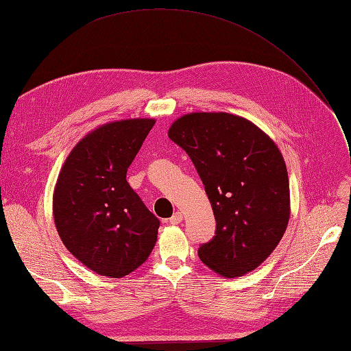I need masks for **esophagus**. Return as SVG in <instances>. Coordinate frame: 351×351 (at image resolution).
Returning <instances> with one entry per match:
<instances>
[{"label": "esophagus", "mask_w": 351, "mask_h": 351, "mask_svg": "<svg viewBox=\"0 0 351 351\" xmlns=\"http://www.w3.org/2000/svg\"><path fill=\"white\" fill-rule=\"evenodd\" d=\"M182 220H183V215H182V213H180V211H176L174 215L169 217V223H171V225H178Z\"/></svg>", "instance_id": "esophagus-1"}]
</instances>
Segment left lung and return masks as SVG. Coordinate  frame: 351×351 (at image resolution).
<instances>
[{
    "mask_svg": "<svg viewBox=\"0 0 351 351\" xmlns=\"http://www.w3.org/2000/svg\"><path fill=\"white\" fill-rule=\"evenodd\" d=\"M198 171L216 219V235L199 259L228 278L252 272L274 252L290 217L289 176L271 136L247 119L187 113L169 126Z\"/></svg>",
    "mask_w": 351,
    "mask_h": 351,
    "instance_id": "8db88e82",
    "label": "left lung"
}]
</instances>
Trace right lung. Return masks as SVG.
Here are the masks:
<instances>
[{"mask_svg":"<svg viewBox=\"0 0 351 351\" xmlns=\"http://www.w3.org/2000/svg\"><path fill=\"white\" fill-rule=\"evenodd\" d=\"M155 122L125 119L95 128L73 147L58 176V234L68 252L99 276H128L156 244L159 220L126 182Z\"/></svg>","mask_w":351,"mask_h":351,"instance_id":"obj_1","label":"right lung"}]
</instances>
